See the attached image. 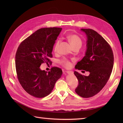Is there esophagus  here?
<instances>
[{"instance_id": "1", "label": "esophagus", "mask_w": 123, "mask_h": 123, "mask_svg": "<svg viewBox=\"0 0 123 123\" xmlns=\"http://www.w3.org/2000/svg\"><path fill=\"white\" fill-rule=\"evenodd\" d=\"M66 73L69 74H73V72L72 71H66Z\"/></svg>"}]
</instances>
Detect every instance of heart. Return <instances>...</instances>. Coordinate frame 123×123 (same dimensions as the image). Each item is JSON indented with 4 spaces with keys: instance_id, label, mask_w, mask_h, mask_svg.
Returning a JSON list of instances; mask_svg holds the SVG:
<instances>
[{
    "instance_id": "1",
    "label": "heart",
    "mask_w": 123,
    "mask_h": 123,
    "mask_svg": "<svg viewBox=\"0 0 123 123\" xmlns=\"http://www.w3.org/2000/svg\"><path fill=\"white\" fill-rule=\"evenodd\" d=\"M67 38L69 40V42L71 44V45L74 49H75V48H78L80 49V48L81 47V46H82V44H83L82 40H81V38L79 36H77V35H75V34L69 35L67 36ZM60 43H61L60 39L57 40L56 42H55L54 44V50L55 52L57 51L58 48L59 47ZM61 63L63 66H64L67 68H69L71 66V62L68 60V59L66 58L62 59L61 61Z\"/></svg>"
}]
</instances>
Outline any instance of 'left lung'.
<instances>
[{
    "label": "left lung",
    "instance_id": "obj_1",
    "mask_svg": "<svg viewBox=\"0 0 123 123\" xmlns=\"http://www.w3.org/2000/svg\"><path fill=\"white\" fill-rule=\"evenodd\" d=\"M81 30L87 36V50L75 68L89 71L90 74L87 76L74 71L79 81L75 91L81 97L88 98L98 93L109 80L113 67L114 56L109 44L98 32L90 29Z\"/></svg>",
    "mask_w": 123,
    "mask_h": 123
}]
</instances>
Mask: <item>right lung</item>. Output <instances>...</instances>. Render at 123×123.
I'll return each mask as SVG.
<instances>
[{
  "label": "right lung",
  "mask_w": 123,
  "mask_h": 123,
  "mask_svg": "<svg viewBox=\"0 0 123 123\" xmlns=\"http://www.w3.org/2000/svg\"><path fill=\"white\" fill-rule=\"evenodd\" d=\"M61 28H41L22 42L15 55L17 79L28 93L42 98L50 94L62 71L54 67L47 72L41 70L43 63L51 64L53 46Z\"/></svg>",
  "instance_id": "obj_1"
}]
</instances>
